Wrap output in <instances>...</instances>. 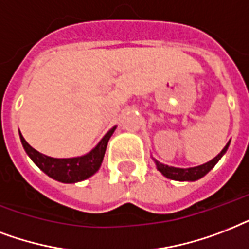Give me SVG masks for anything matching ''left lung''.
<instances>
[{
    "label": "left lung",
    "instance_id": "left-lung-1",
    "mask_svg": "<svg viewBox=\"0 0 249 249\" xmlns=\"http://www.w3.org/2000/svg\"><path fill=\"white\" fill-rule=\"evenodd\" d=\"M229 145H230V142H227L226 146L223 148L222 151L219 152V155L215 156L214 159L211 160L209 162L200 165V166L188 167V169H180V167H173L169 166V165H163V163L159 162L155 159H153V161H155L156 166H157V170L161 171V174L163 177L173 179V180H180V182H194V180L203 178L204 175H207L215 166V163L218 162L221 157L226 153Z\"/></svg>",
    "mask_w": 249,
    "mask_h": 249
}]
</instances>
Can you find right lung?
Instances as JSON below:
<instances>
[{"label":"right lung","instance_id":"1","mask_svg":"<svg viewBox=\"0 0 249 249\" xmlns=\"http://www.w3.org/2000/svg\"><path fill=\"white\" fill-rule=\"evenodd\" d=\"M115 128L117 127H113L111 130L107 131V135L101 139V142L89 153L72 159H53L49 156L42 155L24 140L22 134H19V136L27 155L30 156V159L37 165L38 169H41L48 177L62 183H76L92 177L100 169L107 151V142Z\"/></svg>","mask_w":249,"mask_h":249}]
</instances>
